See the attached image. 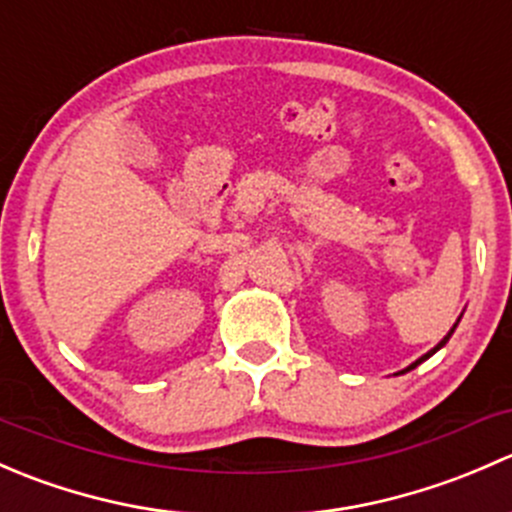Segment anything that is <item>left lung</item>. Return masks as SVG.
I'll list each match as a JSON object with an SVG mask.
<instances>
[{
    "instance_id": "left-lung-1",
    "label": "left lung",
    "mask_w": 512,
    "mask_h": 512,
    "mask_svg": "<svg viewBox=\"0 0 512 512\" xmlns=\"http://www.w3.org/2000/svg\"><path fill=\"white\" fill-rule=\"evenodd\" d=\"M458 322H461V317H458ZM458 322H456V324H453V329H456V327H458ZM453 329H451V332H448V334H446V337H443V339H441V342H438V344H436V347H433V349H431V352H426V354H423V356H421V359H416V361H414V364H411V366H406V369H404V371H399V374H406V371L416 369V366H418V364H421V361H426V359H428V356H433V354H436V352H438V349H441V347H446V342H448V339H451Z\"/></svg>"
}]
</instances>
